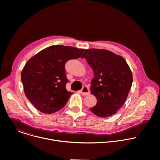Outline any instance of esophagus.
<instances>
[{"mask_svg": "<svg viewBox=\"0 0 160 160\" xmlns=\"http://www.w3.org/2000/svg\"><path fill=\"white\" fill-rule=\"evenodd\" d=\"M80 92H81L82 95H88L90 93L89 88L88 87H87V86H84V87H83V88L81 90Z\"/></svg>", "mask_w": 160, "mask_h": 160, "instance_id": "34e87169", "label": "esophagus"}]
</instances>
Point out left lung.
<instances>
[{"label": "left lung", "mask_w": 160, "mask_h": 160, "mask_svg": "<svg viewBox=\"0 0 160 160\" xmlns=\"http://www.w3.org/2000/svg\"><path fill=\"white\" fill-rule=\"evenodd\" d=\"M93 70L90 91L97 102L90 110L100 118L110 117L124 103L132 83V75L126 60L113 52L86 49L82 56Z\"/></svg>", "instance_id": "obj_1"}]
</instances>
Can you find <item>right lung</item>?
Wrapping results in <instances>:
<instances>
[{"instance_id": "obj_1", "label": "right lung", "mask_w": 160, "mask_h": 160, "mask_svg": "<svg viewBox=\"0 0 160 160\" xmlns=\"http://www.w3.org/2000/svg\"><path fill=\"white\" fill-rule=\"evenodd\" d=\"M85 49L63 45L41 51L25 65L21 72L24 93L34 107L45 114L62 109L73 93L66 89L68 82L65 63L79 58Z\"/></svg>"}]
</instances>
